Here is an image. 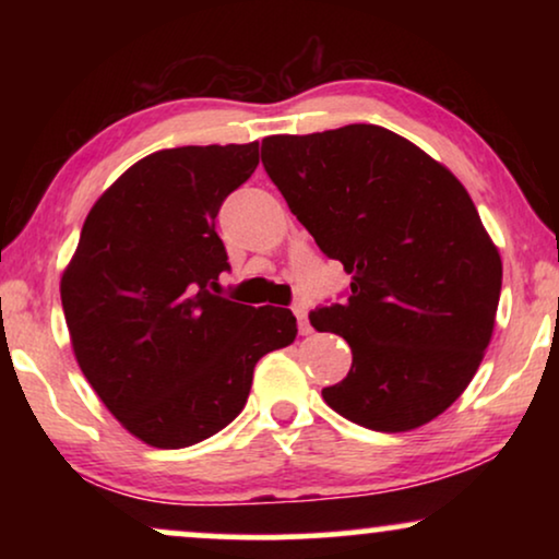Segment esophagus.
Masks as SVG:
<instances>
[{
  "mask_svg": "<svg viewBox=\"0 0 559 559\" xmlns=\"http://www.w3.org/2000/svg\"><path fill=\"white\" fill-rule=\"evenodd\" d=\"M293 312L297 318V328H300L302 335L310 333V323H308V308L305 305H293Z\"/></svg>",
  "mask_w": 559,
  "mask_h": 559,
  "instance_id": "34e87169",
  "label": "esophagus"
}]
</instances>
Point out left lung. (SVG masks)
I'll use <instances>...</instances> for the list:
<instances>
[{"label": "left lung", "instance_id": "8db88e82", "mask_svg": "<svg viewBox=\"0 0 559 559\" xmlns=\"http://www.w3.org/2000/svg\"><path fill=\"white\" fill-rule=\"evenodd\" d=\"M262 163L323 254L350 274L343 305L310 312L348 341L328 407L377 432L442 415L491 343L501 257L463 182L377 124L262 140Z\"/></svg>", "mask_w": 559, "mask_h": 559}]
</instances>
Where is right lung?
<instances>
[{"instance_id":"right-lung-1","label":"right lung","mask_w":559,"mask_h":559,"mask_svg":"<svg viewBox=\"0 0 559 559\" xmlns=\"http://www.w3.org/2000/svg\"><path fill=\"white\" fill-rule=\"evenodd\" d=\"M259 142L159 150L88 211L60 277L83 377L152 448L195 445L247 404L259 358L295 341L285 308L218 297L221 203L251 178Z\"/></svg>"}]
</instances>
